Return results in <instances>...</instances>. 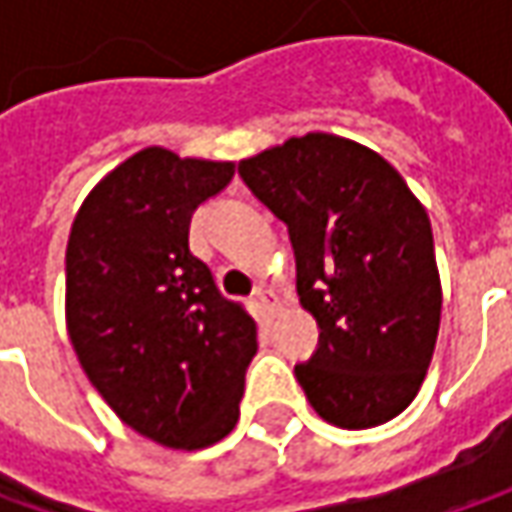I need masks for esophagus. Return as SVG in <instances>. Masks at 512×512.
I'll return each instance as SVG.
<instances>
[{
    "instance_id": "1",
    "label": "esophagus",
    "mask_w": 512,
    "mask_h": 512,
    "mask_svg": "<svg viewBox=\"0 0 512 512\" xmlns=\"http://www.w3.org/2000/svg\"><path fill=\"white\" fill-rule=\"evenodd\" d=\"M256 305L265 310V316H276L279 313V299H276V293H270V290H265V287H259L256 290Z\"/></svg>"
}]
</instances>
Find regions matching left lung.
<instances>
[{"label":"left lung","mask_w":512,"mask_h":512,"mask_svg":"<svg viewBox=\"0 0 512 512\" xmlns=\"http://www.w3.org/2000/svg\"><path fill=\"white\" fill-rule=\"evenodd\" d=\"M290 230L296 290L319 350L296 364L310 407L344 430L390 422L436 350L442 279L424 205L376 150L336 133L290 136L239 162Z\"/></svg>","instance_id":"obj_1"}]
</instances>
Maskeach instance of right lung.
Listing matches in <instances>:
<instances>
[{
	"label": "right lung",
	"mask_w": 512,
	"mask_h": 512,
	"mask_svg": "<svg viewBox=\"0 0 512 512\" xmlns=\"http://www.w3.org/2000/svg\"><path fill=\"white\" fill-rule=\"evenodd\" d=\"M233 170L153 145L102 176L70 225V344L110 410L162 447L202 450L239 422L256 322L187 242Z\"/></svg>",
	"instance_id": "1"
}]
</instances>
